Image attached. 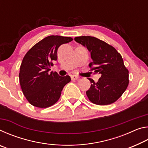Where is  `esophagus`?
Returning <instances> with one entry per match:
<instances>
[{
	"mask_svg": "<svg viewBox=\"0 0 148 148\" xmlns=\"http://www.w3.org/2000/svg\"><path fill=\"white\" fill-rule=\"evenodd\" d=\"M71 79H72V80H77L79 79V77L75 76V75H72V76H71Z\"/></svg>",
	"mask_w": 148,
	"mask_h": 148,
	"instance_id": "1",
	"label": "esophagus"
}]
</instances>
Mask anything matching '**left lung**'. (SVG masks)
Here are the masks:
<instances>
[{
  "label": "left lung",
  "instance_id": "obj_1",
  "mask_svg": "<svg viewBox=\"0 0 148 148\" xmlns=\"http://www.w3.org/2000/svg\"><path fill=\"white\" fill-rule=\"evenodd\" d=\"M74 40L91 52L92 61L89 64L91 71L101 75L97 82L88 78L91 84L86 91L89 100L98 105L114 103L129 85V71L121 56L113 46L93 36H78Z\"/></svg>",
  "mask_w": 148,
  "mask_h": 148
}]
</instances>
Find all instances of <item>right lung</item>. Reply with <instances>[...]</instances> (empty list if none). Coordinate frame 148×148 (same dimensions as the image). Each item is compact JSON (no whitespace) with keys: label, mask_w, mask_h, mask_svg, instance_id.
Wrapping results in <instances>:
<instances>
[{"label":"right lung","mask_w":148,"mask_h":148,"mask_svg":"<svg viewBox=\"0 0 148 148\" xmlns=\"http://www.w3.org/2000/svg\"><path fill=\"white\" fill-rule=\"evenodd\" d=\"M73 40L71 37L47 36L30 49L22 61L19 74L22 91L32 106L45 108L58 101L64 86L71 82L69 76L49 72L57 61L59 47Z\"/></svg>","instance_id":"1"}]
</instances>
